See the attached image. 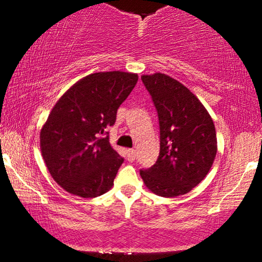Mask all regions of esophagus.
<instances>
[{"label":"esophagus","mask_w":262,"mask_h":262,"mask_svg":"<svg viewBox=\"0 0 262 262\" xmlns=\"http://www.w3.org/2000/svg\"><path fill=\"white\" fill-rule=\"evenodd\" d=\"M136 158V150L135 149H128L127 150V161L134 162Z\"/></svg>","instance_id":"1"}]
</instances>
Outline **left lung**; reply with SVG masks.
<instances>
[{
	"label": "left lung",
	"instance_id": "obj_1",
	"mask_svg": "<svg viewBox=\"0 0 262 262\" xmlns=\"http://www.w3.org/2000/svg\"><path fill=\"white\" fill-rule=\"evenodd\" d=\"M156 106L161 130L155 164L140 170L151 192L162 197L184 195L201 183L213 165L217 139L213 119L194 93L164 73L142 75Z\"/></svg>",
	"mask_w": 262,
	"mask_h": 262
}]
</instances>
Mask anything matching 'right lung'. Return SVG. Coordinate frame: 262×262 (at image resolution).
Listing matches in <instances>:
<instances>
[{
	"label": "right lung",
	"mask_w": 262,
	"mask_h": 262,
	"mask_svg": "<svg viewBox=\"0 0 262 262\" xmlns=\"http://www.w3.org/2000/svg\"><path fill=\"white\" fill-rule=\"evenodd\" d=\"M138 81L128 72H98L71 86L56 101L40 131V149L49 173L72 195L90 199L112 188L124 158L106 128Z\"/></svg>",
	"instance_id": "obj_1"
}]
</instances>
